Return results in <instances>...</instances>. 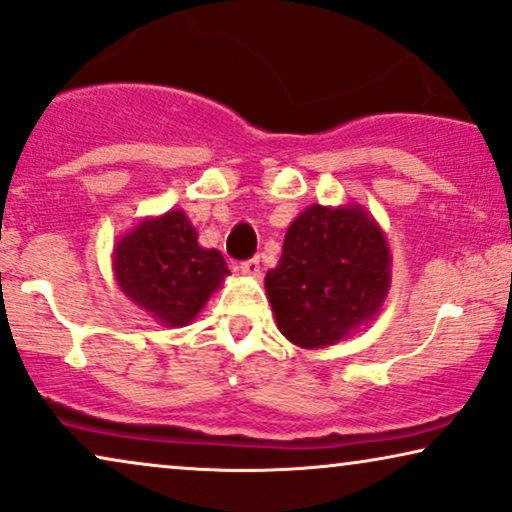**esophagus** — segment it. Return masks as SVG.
Returning a JSON list of instances; mask_svg holds the SVG:
<instances>
[{
    "instance_id": "obj_1",
    "label": "esophagus",
    "mask_w": 512,
    "mask_h": 512,
    "mask_svg": "<svg viewBox=\"0 0 512 512\" xmlns=\"http://www.w3.org/2000/svg\"><path fill=\"white\" fill-rule=\"evenodd\" d=\"M241 271L245 276H250V278H260L262 276V262H260V257H250V260H245L243 264H241Z\"/></svg>"
}]
</instances>
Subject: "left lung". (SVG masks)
Here are the masks:
<instances>
[{"instance_id":"left-lung-1","label":"left lung","mask_w":512,"mask_h":512,"mask_svg":"<svg viewBox=\"0 0 512 512\" xmlns=\"http://www.w3.org/2000/svg\"><path fill=\"white\" fill-rule=\"evenodd\" d=\"M264 288L288 342L302 349L344 342L386 302L391 250L384 231L360 203H313L285 231L283 255Z\"/></svg>"}]
</instances>
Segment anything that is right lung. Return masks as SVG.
<instances>
[{
	"label": "right lung",
	"instance_id": "add662e5",
	"mask_svg": "<svg viewBox=\"0 0 512 512\" xmlns=\"http://www.w3.org/2000/svg\"><path fill=\"white\" fill-rule=\"evenodd\" d=\"M112 271L121 292L163 327H185L229 276L222 252L203 248L185 210L145 217L119 236Z\"/></svg>",
	"mask_w": 512,
	"mask_h": 512
}]
</instances>
